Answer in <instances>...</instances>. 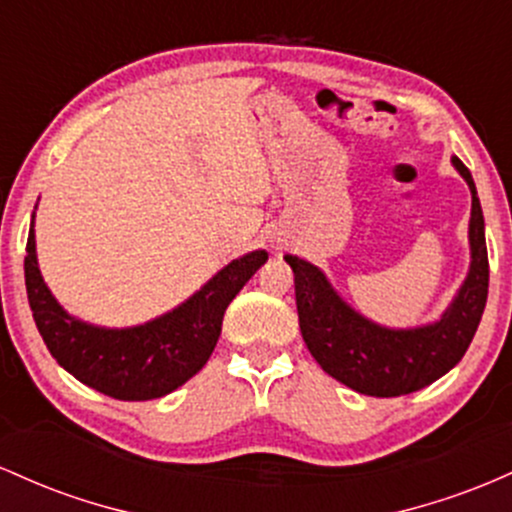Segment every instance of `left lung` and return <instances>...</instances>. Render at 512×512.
<instances>
[{
  "instance_id": "obj_1",
  "label": "left lung",
  "mask_w": 512,
  "mask_h": 512,
  "mask_svg": "<svg viewBox=\"0 0 512 512\" xmlns=\"http://www.w3.org/2000/svg\"><path fill=\"white\" fill-rule=\"evenodd\" d=\"M452 166L472 191L469 271L440 319L411 329H392L363 317L333 290L324 271L300 256L285 254L295 273L300 331L309 353L326 375L367 396L418 392L455 367L472 343L488 295V254L484 212L469 169Z\"/></svg>"
}]
</instances>
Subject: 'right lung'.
Wrapping results in <instances>:
<instances>
[{"label":"right lung","instance_id":"obj_1","mask_svg":"<svg viewBox=\"0 0 512 512\" xmlns=\"http://www.w3.org/2000/svg\"><path fill=\"white\" fill-rule=\"evenodd\" d=\"M36 212L24 258L33 319L50 355L72 377L120 401H149L171 394L203 370L222 331L229 302L249 283L268 254L263 249L234 258L171 312L145 324L108 329L65 312L45 285L36 254Z\"/></svg>","mask_w":512,"mask_h":512}]
</instances>
